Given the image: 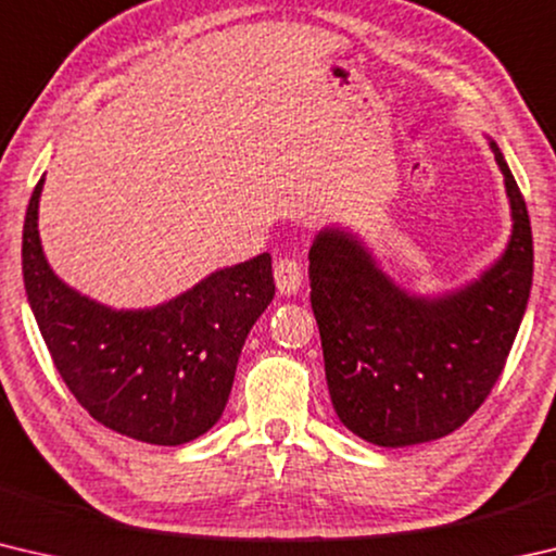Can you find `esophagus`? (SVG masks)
Returning a JSON list of instances; mask_svg holds the SVG:
<instances>
[{
    "label": "esophagus",
    "instance_id": "obj_1",
    "mask_svg": "<svg viewBox=\"0 0 556 556\" xmlns=\"http://www.w3.org/2000/svg\"><path fill=\"white\" fill-rule=\"evenodd\" d=\"M301 281H304V271H301V265L296 260L285 257L275 265V285L279 289V294L291 296L301 289Z\"/></svg>",
    "mask_w": 556,
    "mask_h": 556
}]
</instances>
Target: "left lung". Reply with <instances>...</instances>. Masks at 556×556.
Segmentation results:
<instances>
[{
  "label": "left lung",
  "mask_w": 556,
  "mask_h": 556,
  "mask_svg": "<svg viewBox=\"0 0 556 556\" xmlns=\"http://www.w3.org/2000/svg\"><path fill=\"white\" fill-rule=\"evenodd\" d=\"M510 238L481 275L417 294L382 269L361 232L326 225L308 250L312 308L326 382L345 429L375 446L425 444L456 431L501 378L532 287V228L505 156Z\"/></svg>",
  "instance_id": "8db88e82"
}]
</instances>
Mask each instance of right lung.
<instances>
[{
    "label": "right lung",
    "mask_w": 556,
    "mask_h": 556,
    "mask_svg": "<svg viewBox=\"0 0 556 556\" xmlns=\"http://www.w3.org/2000/svg\"><path fill=\"white\" fill-rule=\"evenodd\" d=\"M46 174L24 220L22 269L55 370L92 419L129 439L181 446L223 417L250 328L275 296L269 252L144 308H115L55 275L39 235Z\"/></svg>",
    "instance_id": "obj_1"
}]
</instances>
